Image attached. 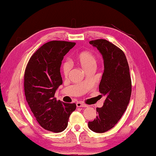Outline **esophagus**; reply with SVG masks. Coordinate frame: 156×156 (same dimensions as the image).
<instances>
[{"instance_id": "esophagus-1", "label": "esophagus", "mask_w": 156, "mask_h": 156, "mask_svg": "<svg viewBox=\"0 0 156 156\" xmlns=\"http://www.w3.org/2000/svg\"><path fill=\"white\" fill-rule=\"evenodd\" d=\"M76 106H77V107H87V105L83 103V102H78L77 103H76Z\"/></svg>"}]
</instances>
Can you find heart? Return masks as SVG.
<instances>
[{"instance_id":"obj_1","label":"heart","mask_w":156,"mask_h":156,"mask_svg":"<svg viewBox=\"0 0 156 156\" xmlns=\"http://www.w3.org/2000/svg\"><path fill=\"white\" fill-rule=\"evenodd\" d=\"M75 61L80 65L84 71L94 69L97 65V58L93 53L89 51H81L76 55ZM71 69L70 65L67 62H64L62 66V71L65 76H67Z\"/></svg>"}]
</instances>
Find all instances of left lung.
I'll return each mask as SVG.
<instances>
[{
    "mask_svg": "<svg viewBox=\"0 0 156 156\" xmlns=\"http://www.w3.org/2000/svg\"><path fill=\"white\" fill-rule=\"evenodd\" d=\"M104 60V73L99 91L106 96L103 106L96 108L98 115L88 122L89 128L96 133H104L113 128L126 109L131 94L129 67L124 52L105 39L91 41Z\"/></svg>",
    "mask_w": 156,
    "mask_h": 156,
    "instance_id": "obj_1",
    "label": "left lung"
}]
</instances>
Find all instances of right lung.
Masks as SVG:
<instances>
[{"label":"right lung","mask_w":156,"mask_h":156,"mask_svg":"<svg viewBox=\"0 0 156 156\" xmlns=\"http://www.w3.org/2000/svg\"><path fill=\"white\" fill-rule=\"evenodd\" d=\"M75 43L53 41L44 44L31 56L25 69L24 90L26 100L37 122L55 133L67 128L75 103L57 100L55 92L62 79L60 69L63 58Z\"/></svg>","instance_id":"1"}]
</instances>
